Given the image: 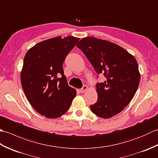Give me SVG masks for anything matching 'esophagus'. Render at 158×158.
Wrapping results in <instances>:
<instances>
[{"label":"esophagus","mask_w":158,"mask_h":158,"mask_svg":"<svg viewBox=\"0 0 158 158\" xmlns=\"http://www.w3.org/2000/svg\"><path fill=\"white\" fill-rule=\"evenodd\" d=\"M88 87L87 86V85H83V88L80 89V92H81V93H84L86 90H88Z\"/></svg>","instance_id":"obj_1"}]
</instances>
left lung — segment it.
Returning a JSON list of instances; mask_svg holds the SVG:
<instances>
[{
	"mask_svg": "<svg viewBox=\"0 0 158 158\" xmlns=\"http://www.w3.org/2000/svg\"><path fill=\"white\" fill-rule=\"evenodd\" d=\"M106 81L96 84L98 100L90 106L95 115L108 119L120 113L135 95L140 75L132 55L122 47L94 37L83 38L76 45Z\"/></svg>",
	"mask_w": 158,
	"mask_h": 158,
	"instance_id": "obj_1",
	"label": "left lung"
}]
</instances>
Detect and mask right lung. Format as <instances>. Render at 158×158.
Listing matches in <instances>:
<instances>
[{
  "label": "right lung",
  "mask_w": 158,
  "mask_h": 158,
  "mask_svg": "<svg viewBox=\"0 0 158 158\" xmlns=\"http://www.w3.org/2000/svg\"><path fill=\"white\" fill-rule=\"evenodd\" d=\"M79 41L72 36L49 39L33 46L24 57L21 72L23 92L33 108L48 118L64 115L76 96V90L67 83L62 64Z\"/></svg>",
  "instance_id": "obj_1"
}]
</instances>
